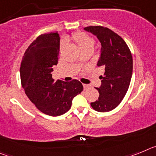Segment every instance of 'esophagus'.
<instances>
[{
  "instance_id": "1",
  "label": "esophagus",
  "mask_w": 156,
  "mask_h": 156,
  "mask_svg": "<svg viewBox=\"0 0 156 156\" xmlns=\"http://www.w3.org/2000/svg\"><path fill=\"white\" fill-rule=\"evenodd\" d=\"M83 86L84 90H87V88H89V85H87V84H83Z\"/></svg>"
}]
</instances>
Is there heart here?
Segmentation results:
<instances>
[{
  "label": "heart",
  "mask_w": 156,
  "mask_h": 156,
  "mask_svg": "<svg viewBox=\"0 0 156 156\" xmlns=\"http://www.w3.org/2000/svg\"><path fill=\"white\" fill-rule=\"evenodd\" d=\"M71 39L76 43V44L79 48L80 51L84 50L87 48H93L94 44V41L93 38L88 36L87 34H84V33H81V32H78V33H75L71 36ZM64 43H62L60 48H63L64 47Z\"/></svg>",
  "instance_id": "b5f03b06"
}]
</instances>
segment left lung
<instances>
[{
    "label": "left lung",
    "instance_id": "obj_1",
    "mask_svg": "<svg viewBox=\"0 0 156 156\" xmlns=\"http://www.w3.org/2000/svg\"><path fill=\"white\" fill-rule=\"evenodd\" d=\"M83 30L97 37L101 43V54L97 66L102 67L101 84L96 87L99 97L90 103L97 112L112 111L119 105L127 92L133 72V58L127 44L112 30L103 27H87Z\"/></svg>",
    "mask_w": 156,
    "mask_h": 156
}]
</instances>
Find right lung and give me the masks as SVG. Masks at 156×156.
<instances>
[{
	"mask_svg": "<svg viewBox=\"0 0 156 156\" xmlns=\"http://www.w3.org/2000/svg\"><path fill=\"white\" fill-rule=\"evenodd\" d=\"M59 47L60 37L57 32L42 34L28 47L20 66L26 94L40 111L51 116L69 111L73 98L83 90L77 80L55 82L52 78L58 60Z\"/></svg>",
	"mask_w": 156,
	"mask_h": 156,
	"instance_id": "1",
	"label": "right lung"
}]
</instances>
